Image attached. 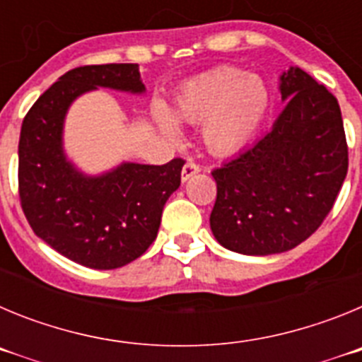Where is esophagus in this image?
I'll list each match as a JSON object with an SVG mask.
<instances>
[{"instance_id": "1", "label": "esophagus", "mask_w": 362, "mask_h": 362, "mask_svg": "<svg viewBox=\"0 0 362 362\" xmlns=\"http://www.w3.org/2000/svg\"><path fill=\"white\" fill-rule=\"evenodd\" d=\"M199 172H201V166L197 165V163L188 161L187 165L183 166V170H181V179H183V183H187V181L192 177V175L199 174Z\"/></svg>"}]
</instances>
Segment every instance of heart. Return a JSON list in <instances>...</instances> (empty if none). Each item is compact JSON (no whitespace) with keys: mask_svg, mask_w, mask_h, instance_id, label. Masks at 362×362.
I'll return each instance as SVG.
<instances>
[{"mask_svg":"<svg viewBox=\"0 0 362 362\" xmlns=\"http://www.w3.org/2000/svg\"><path fill=\"white\" fill-rule=\"evenodd\" d=\"M270 108V92L263 79L245 70L219 66L201 74L177 92L174 116L185 123H201V139L212 153L241 148L261 127ZM159 129L177 139V123L163 105L156 107Z\"/></svg>","mask_w":362,"mask_h":362,"instance_id":"b5f03b06","label":"heart"}]
</instances>
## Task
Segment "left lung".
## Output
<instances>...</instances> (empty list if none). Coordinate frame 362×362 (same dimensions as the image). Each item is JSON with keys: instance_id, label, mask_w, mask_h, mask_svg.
Listing matches in <instances>:
<instances>
[{"instance_id": "8db88e82", "label": "left lung", "mask_w": 362, "mask_h": 362, "mask_svg": "<svg viewBox=\"0 0 362 362\" xmlns=\"http://www.w3.org/2000/svg\"><path fill=\"white\" fill-rule=\"evenodd\" d=\"M284 108L272 130L212 172L217 199L210 228L245 255L288 252L321 226L348 172L337 99L290 66L279 78Z\"/></svg>"}]
</instances>
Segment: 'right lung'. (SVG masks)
<instances>
[{"mask_svg":"<svg viewBox=\"0 0 362 362\" xmlns=\"http://www.w3.org/2000/svg\"><path fill=\"white\" fill-rule=\"evenodd\" d=\"M95 88L145 94L139 65L72 69L32 105L19 136V199L37 238L74 263L114 270L143 255L158 238L166 199L181 185L183 159L166 165L124 161L88 175L63 146L70 105Z\"/></svg>","mask_w":362,"mask_h":362,"instance_id":"1","label":"right lung"}]
</instances>
